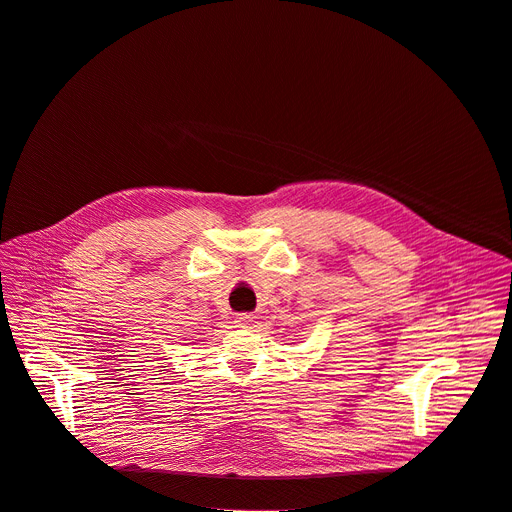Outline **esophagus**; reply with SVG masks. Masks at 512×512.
Wrapping results in <instances>:
<instances>
[{
	"label": "esophagus",
	"mask_w": 512,
	"mask_h": 512,
	"mask_svg": "<svg viewBox=\"0 0 512 512\" xmlns=\"http://www.w3.org/2000/svg\"><path fill=\"white\" fill-rule=\"evenodd\" d=\"M251 322H253V314H237L235 316V324L239 329H247Z\"/></svg>",
	"instance_id": "34e87169"
}]
</instances>
